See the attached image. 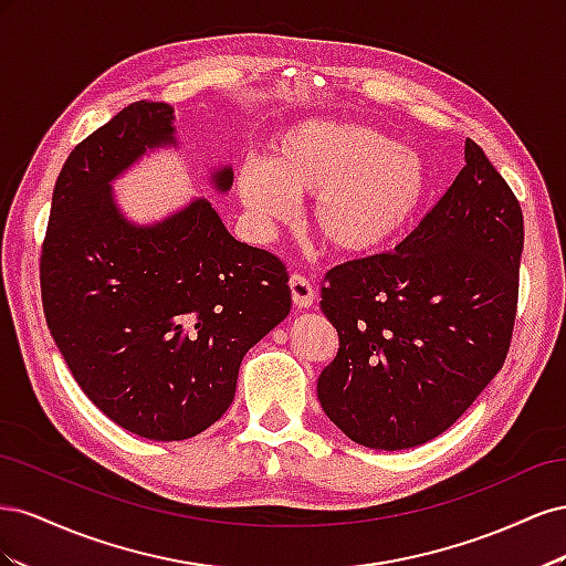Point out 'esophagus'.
<instances>
[{
  "label": "esophagus",
  "instance_id": "1",
  "mask_svg": "<svg viewBox=\"0 0 566 566\" xmlns=\"http://www.w3.org/2000/svg\"><path fill=\"white\" fill-rule=\"evenodd\" d=\"M290 293H293V302L300 310H310L316 302V290L310 283V279L302 276V273H293V276H290Z\"/></svg>",
  "mask_w": 566,
  "mask_h": 566
}]
</instances>
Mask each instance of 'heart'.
<instances>
[{"instance_id":"obj_1","label":"heart","mask_w":566,"mask_h":566,"mask_svg":"<svg viewBox=\"0 0 566 566\" xmlns=\"http://www.w3.org/2000/svg\"><path fill=\"white\" fill-rule=\"evenodd\" d=\"M430 169L422 153L352 119H304L273 136L264 163L235 175L252 224L271 229L312 198V227L339 254H368L394 241L422 208Z\"/></svg>"}]
</instances>
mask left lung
I'll use <instances>...</instances> for the list:
<instances>
[{
    "instance_id": "left-lung-1",
    "label": "left lung",
    "mask_w": 566,
    "mask_h": 566,
    "mask_svg": "<svg viewBox=\"0 0 566 566\" xmlns=\"http://www.w3.org/2000/svg\"><path fill=\"white\" fill-rule=\"evenodd\" d=\"M524 219L472 139L449 191L394 252L325 273L339 349L321 408L352 441L413 449L447 432L503 368L517 314Z\"/></svg>"
}]
</instances>
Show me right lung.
Instances as JSON below:
<instances>
[{"label": "right lung", "mask_w": 566, "mask_h": 566, "mask_svg": "<svg viewBox=\"0 0 566 566\" xmlns=\"http://www.w3.org/2000/svg\"><path fill=\"white\" fill-rule=\"evenodd\" d=\"M177 148L175 108L136 101L67 156L40 260L42 304L73 378L127 432L181 441L233 401L243 356L290 314L276 254L235 241L210 200L156 224L119 210L113 181ZM214 191L233 167L210 172Z\"/></svg>", "instance_id": "1"}]
</instances>
